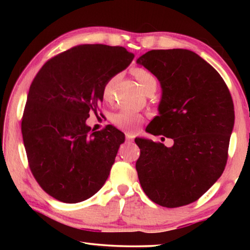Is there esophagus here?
<instances>
[{
	"label": "esophagus",
	"mask_w": 250,
	"mask_h": 250,
	"mask_svg": "<svg viewBox=\"0 0 250 250\" xmlns=\"http://www.w3.org/2000/svg\"><path fill=\"white\" fill-rule=\"evenodd\" d=\"M125 140L128 142H132L133 141V135L130 134V133H126L125 134Z\"/></svg>",
	"instance_id": "esophagus-1"
}]
</instances>
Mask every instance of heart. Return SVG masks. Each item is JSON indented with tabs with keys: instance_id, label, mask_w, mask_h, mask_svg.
Here are the masks:
<instances>
[{
	"instance_id": "1",
	"label": "heart",
	"mask_w": 250,
	"mask_h": 250,
	"mask_svg": "<svg viewBox=\"0 0 250 250\" xmlns=\"http://www.w3.org/2000/svg\"><path fill=\"white\" fill-rule=\"evenodd\" d=\"M133 75L135 79L138 80V83H140L143 90H146L147 87L150 86H156V79L150 71L142 68H137L133 70ZM119 76H112L111 78L107 80V83H104V89H103V96L105 101H109L112 99L113 97V90H115L116 83ZM141 116L139 113L132 111V110L124 109L121 111L117 112L115 116L112 117V121L118 128L125 131H135L138 129V126L140 125L141 122Z\"/></svg>"
}]
</instances>
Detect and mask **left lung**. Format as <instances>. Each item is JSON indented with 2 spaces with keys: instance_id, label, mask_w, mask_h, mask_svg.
Masks as SVG:
<instances>
[{
  "instance_id": "8db88e82",
  "label": "left lung",
  "mask_w": 250,
  "mask_h": 250,
  "mask_svg": "<svg viewBox=\"0 0 250 250\" xmlns=\"http://www.w3.org/2000/svg\"><path fill=\"white\" fill-rule=\"evenodd\" d=\"M153 74L162 95L159 116L146 131L172 138L167 147L135 138V168L146 196L161 206L180 207L198 200L221 177L234 128V104L215 68L188 49H153L137 59Z\"/></svg>"
}]
</instances>
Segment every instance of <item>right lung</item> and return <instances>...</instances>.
Returning <instances> with one entry per match:
<instances>
[{
  "instance_id": "obj_1",
  "label": "right lung",
  "mask_w": 250,
  "mask_h": 250,
  "mask_svg": "<svg viewBox=\"0 0 250 250\" xmlns=\"http://www.w3.org/2000/svg\"><path fill=\"white\" fill-rule=\"evenodd\" d=\"M134 55L120 46L78 45L46 62L29 87L22 119L28 164L41 188L74 204L99 191L125 134L113 125L90 132L89 111L103 103L109 78Z\"/></svg>"
}]
</instances>
